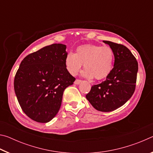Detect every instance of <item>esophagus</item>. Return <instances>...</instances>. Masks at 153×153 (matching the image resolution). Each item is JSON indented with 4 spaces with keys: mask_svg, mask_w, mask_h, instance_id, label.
I'll list each match as a JSON object with an SVG mask.
<instances>
[{
    "mask_svg": "<svg viewBox=\"0 0 153 153\" xmlns=\"http://www.w3.org/2000/svg\"><path fill=\"white\" fill-rule=\"evenodd\" d=\"M82 82V80H80V79H76V81L74 82V84H80V83Z\"/></svg>",
    "mask_w": 153,
    "mask_h": 153,
    "instance_id": "34e87169",
    "label": "esophagus"
}]
</instances>
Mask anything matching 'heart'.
Wrapping results in <instances>:
<instances>
[{"mask_svg": "<svg viewBox=\"0 0 153 153\" xmlns=\"http://www.w3.org/2000/svg\"><path fill=\"white\" fill-rule=\"evenodd\" d=\"M114 53L109 46L86 45L77 47L76 53H69L65 59L67 70L72 76H76L84 64L82 76L102 79L112 71Z\"/></svg>", "mask_w": 153, "mask_h": 153, "instance_id": "b5f03b06", "label": "heart"}]
</instances>
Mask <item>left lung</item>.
Listing matches in <instances>:
<instances>
[{
    "mask_svg": "<svg viewBox=\"0 0 153 153\" xmlns=\"http://www.w3.org/2000/svg\"><path fill=\"white\" fill-rule=\"evenodd\" d=\"M103 42L113 51V68L105 81L92 86L86 97L97 110L110 112L123 105L133 95L138 65L126 46L110 41Z\"/></svg>",
    "mask_w": 153,
    "mask_h": 153,
    "instance_id": "1",
    "label": "left lung"
}]
</instances>
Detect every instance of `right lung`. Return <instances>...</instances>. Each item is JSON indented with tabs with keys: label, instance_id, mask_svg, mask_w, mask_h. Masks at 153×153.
<instances>
[{
	"label": "right lung",
	"instance_id": "obj_1",
	"mask_svg": "<svg viewBox=\"0 0 153 153\" xmlns=\"http://www.w3.org/2000/svg\"><path fill=\"white\" fill-rule=\"evenodd\" d=\"M66 45L53 44L23 59L14 79L21 108L32 120L47 123L57 114L65 89L76 78L67 70Z\"/></svg>",
	"mask_w": 153,
	"mask_h": 153
}]
</instances>
